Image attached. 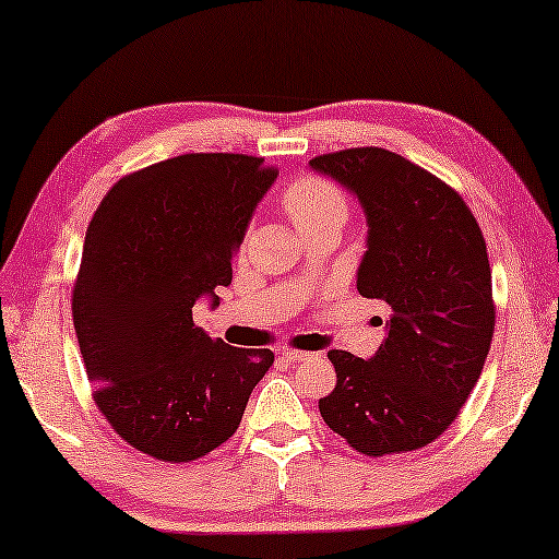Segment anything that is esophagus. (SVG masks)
Segmentation results:
<instances>
[{
    "label": "esophagus",
    "mask_w": 559,
    "mask_h": 559,
    "mask_svg": "<svg viewBox=\"0 0 559 559\" xmlns=\"http://www.w3.org/2000/svg\"><path fill=\"white\" fill-rule=\"evenodd\" d=\"M314 352H299V349H282V359L287 362H302V359H312Z\"/></svg>",
    "instance_id": "esophagus-1"
}]
</instances>
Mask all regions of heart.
I'll use <instances>...</instances> for the list:
<instances>
[{
  "label": "heart",
  "instance_id": "b5f03b06",
  "mask_svg": "<svg viewBox=\"0 0 559 559\" xmlns=\"http://www.w3.org/2000/svg\"><path fill=\"white\" fill-rule=\"evenodd\" d=\"M287 214L299 231L320 225H345L347 200L322 177H299L282 194Z\"/></svg>",
  "mask_w": 559,
  "mask_h": 559
}]
</instances>
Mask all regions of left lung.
I'll use <instances>...</instances> for the list:
<instances>
[{
  "label": "left lung",
  "instance_id": "left-lung-1",
  "mask_svg": "<svg viewBox=\"0 0 559 559\" xmlns=\"http://www.w3.org/2000/svg\"><path fill=\"white\" fill-rule=\"evenodd\" d=\"M367 219L357 289L392 309L372 357L330 349L337 384L320 415L349 448L382 457L435 442L475 390L495 332L485 237L462 197L390 150L309 159Z\"/></svg>",
  "mask_w": 559,
  "mask_h": 559
}]
</instances>
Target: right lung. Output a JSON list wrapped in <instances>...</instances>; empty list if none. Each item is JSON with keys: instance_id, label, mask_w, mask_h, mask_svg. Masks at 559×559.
I'll return each mask as SVG.
<instances>
[{"instance_id": "obj_1", "label": "right lung", "mask_w": 559, "mask_h": 559, "mask_svg": "<svg viewBox=\"0 0 559 559\" xmlns=\"http://www.w3.org/2000/svg\"><path fill=\"white\" fill-rule=\"evenodd\" d=\"M277 171L247 154H182L119 179L84 237L72 314L111 429L150 457L190 462L237 432L270 349L192 322L219 307L231 254Z\"/></svg>"}]
</instances>
